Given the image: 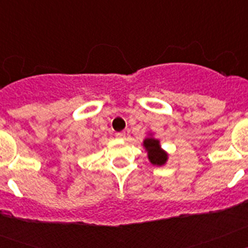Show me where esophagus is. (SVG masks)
Wrapping results in <instances>:
<instances>
[{"label": "esophagus", "mask_w": 248, "mask_h": 248, "mask_svg": "<svg viewBox=\"0 0 248 248\" xmlns=\"http://www.w3.org/2000/svg\"><path fill=\"white\" fill-rule=\"evenodd\" d=\"M115 137H117L118 139H124V138H125V133H124V131H122V133H117Z\"/></svg>", "instance_id": "1"}]
</instances>
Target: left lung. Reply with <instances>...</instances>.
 Instances as JSON below:
<instances>
[{"label": "left lung", "instance_id": "1", "mask_svg": "<svg viewBox=\"0 0 248 248\" xmlns=\"http://www.w3.org/2000/svg\"><path fill=\"white\" fill-rule=\"evenodd\" d=\"M143 145L145 150L148 151V157L153 165L161 166L168 161V154L161 149L160 141L157 139L150 135V137L145 138Z\"/></svg>", "mask_w": 248, "mask_h": 248}]
</instances>
